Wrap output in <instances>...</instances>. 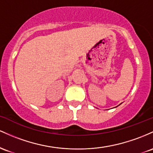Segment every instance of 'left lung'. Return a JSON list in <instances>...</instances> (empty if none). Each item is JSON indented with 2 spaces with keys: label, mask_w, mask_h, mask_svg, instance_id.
<instances>
[{
  "label": "left lung",
  "mask_w": 153,
  "mask_h": 153,
  "mask_svg": "<svg viewBox=\"0 0 153 153\" xmlns=\"http://www.w3.org/2000/svg\"><path fill=\"white\" fill-rule=\"evenodd\" d=\"M115 108H116V107H115Z\"/></svg>",
  "instance_id": "1"
}]
</instances>
